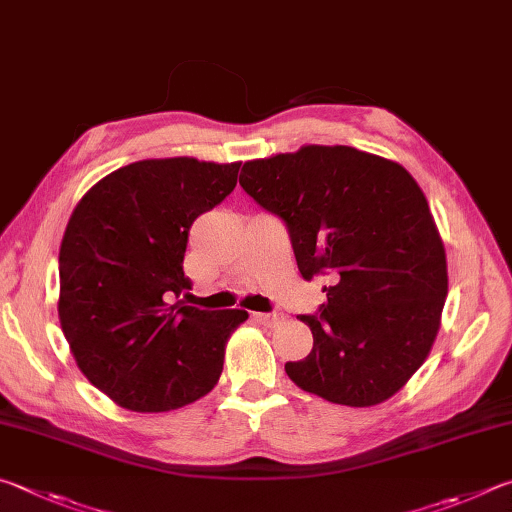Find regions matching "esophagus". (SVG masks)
Listing matches in <instances>:
<instances>
[{
  "instance_id": "esophagus-1",
  "label": "esophagus",
  "mask_w": 512,
  "mask_h": 512,
  "mask_svg": "<svg viewBox=\"0 0 512 512\" xmlns=\"http://www.w3.org/2000/svg\"><path fill=\"white\" fill-rule=\"evenodd\" d=\"M254 319L258 321V324L272 328V326H276V324H281L283 315H279V312H256Z\"/></svg>"
}]
</instances>
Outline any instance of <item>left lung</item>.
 Here are the masks:
<instances>
[{"label":"left lung","mask_w":512,"mask_h":512,"mask_svg":"<svg viewBox=\"0 0 512 512\" xmlns=\"http://www.w3.org/2000/svg\"><path fill=\"white\" fill-rule=\"evenodd\" d=\"M240 186L285 222L306 281L326 276L306 360L285 373L335 405L373 407L432 351L447 297V258L409 170L351 146H301L245 161Z\"/></svg>","instance_id":"left-lung-1"}]
</instances>
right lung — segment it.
Instances as JSON below:
<instances>
[{
    "label": "right lung",
    "mask_w": 512,
    "mask_h": 512,
    "mask_svg": "<svg viewBox=\"0 0 512 512\" xmlns=\"http://www.w3.org/2000/svg\"><path fill=\"white\" fill-rule=\"evenodd\" d=\"M240 161L143 159L80 197L60 245L58 317L78 369L116 405L159 414L204 398L245 310L170 303L188 229L238 182Z\"/></svg>",
    "instance_id": "right-lung-1"
}]
</instances>
